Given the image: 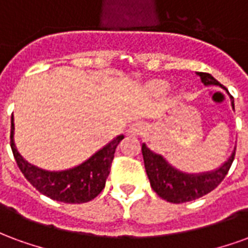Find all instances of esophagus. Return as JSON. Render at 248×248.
I'll return each instance as SVG.
<instances>
[{
    "instance_id": "34e87169",
    "label": "esophagus",
    "mask_w": 248,
    "mask_h": 248,
    "mask_svg": "<svg viewBox=\"0 0 248 248\" xmlns=\"http://www.w3.org/2000/svg\"><path fill=\"white\" fill-rule=\"evenodd\" d=\"M145 131V124L142 122H137L134 124L129 129V134L130 135H140L142 133Z\"/></svg>"
}]
</instances>
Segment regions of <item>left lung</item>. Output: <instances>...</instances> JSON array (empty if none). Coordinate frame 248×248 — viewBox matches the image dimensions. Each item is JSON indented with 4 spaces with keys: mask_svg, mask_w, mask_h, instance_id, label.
Returning a JSON list of instances; mask_svg holds the SVG:
<instances>
[{
    "mask_svg": "<svg viewBox=\"0 0 248 248\" xmlns=\"http://www.w3.org/2000/svg\"><path fill=\"white\" fill-rule=\"evenodd\" d=\"M201 77V81L204 85H220L211 74L208 73H197ZM234 108V99L231 101ZM236 150V149H235ZM235 150L229 158V161L220 166L218 170L204 174H185L175 170L167 163L161 155L154 154L146 145H142V155L145 162V169L147 177L150 181L153 190L167 202L185 203L198 199L213 191L215 187L219 186L224 177L227 175L230 167L234 162Z\"/></svg>",
    "mask_w": 248,
    "mask_h": 248,
    "instance_id": "obj_1",
    "label": "left lung"
}]
</instances>
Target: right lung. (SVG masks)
<instances>
[{
	"mask_svg": "<svg viewBox=\"0 0 248 248\" xmlns=\"http://www.w3.org/2000/svg\"><path fill=\"white\" fill-rule=\"evenodd\" d=\"M13 133L14 124L12 118L10 146L17 166L24 177L41 194L63 203L89 202L102 191L110 174L115 149L124 140V135H119L79 166L65 171L53 172L41 170L25 161L14 146Z\"/></svg>",
	"mask_w": 248,
	"mask_h": 248,
	"instance_id": "right-lung-1",
	"label": "right lung"
}]
</instances>
